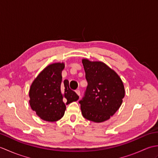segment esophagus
<instances>
[{
  "label": "esophagus",
  "mask_w": 158,
  "mask_h": 158,
  "mask_svg": "<svg viewBox=\"0 0 158 158\" xmlns=\"http://www.w3.org/2000/svg\"><path fill=\"white\" fill-rule=\"evenodd\" d=\"M75 92L77 93V95H78L79 96H80V91H79V89H76L75 90Z\"/></svg>",
  "instance_id": "1"
}]
</instances>
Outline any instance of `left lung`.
<instances>
[{"label":"left lung","instance_id":"obj_1","mask_svg":"<svg viewBox=\"0 0 158 158\" xmlns=\"http://www.w3.org/2000/svg\"><path fill=\"white\" fill-rule=\"evenodd\" d=\"M88 86L79 100L83 116L94 122L109 119L119 109L125 96L123 82L113 69L102 62L83 59Z\"/></svg>","mask_w":158,"mask_h":158}]
</instances>
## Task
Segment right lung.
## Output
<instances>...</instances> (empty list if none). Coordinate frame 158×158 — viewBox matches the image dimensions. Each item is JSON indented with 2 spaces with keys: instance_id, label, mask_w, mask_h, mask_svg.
Returning a JSON list of instances; mask_svg holds the SVG:
<instances>
[{
  "instance_id": "right-lung-1",
  "label": "right lung",
  "mask_w": 158,
  "mask_h": 158,
  "mask_svg": "<svg viewBox=\"0 0 158 158\" xmlns=\"http://www.w3.org/2000/svg\"><path fill=\"white\" fill-rule=\"evenodd\" d=\"M64 64L53 63L39 73L29 91L30 105L40 118L56 122L64 115L66 105L77 101L79 96L69 88L67 79L62 81Z\"/></svg>"
}]
</instances>
